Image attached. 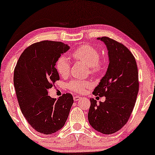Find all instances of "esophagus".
<instances>
[{
  "label": "esophagus",
  "mask_w": 155,
  "mask_h": 155,
  "mask_svg": "<svg viewBox=\"0 0 155 155\" xmlns=\"http://www.w3.org/2000/svg\"><path fill=\"white\" fill-rule=\"evenodd\" d=\"M81 98V96H79V95H75V96H74V101H79V100H80V99Z\"/></svg>",
  "instance_id": "34e87169"
}]
</instances>
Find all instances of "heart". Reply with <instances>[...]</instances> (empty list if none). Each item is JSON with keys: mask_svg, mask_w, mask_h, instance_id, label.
I'll return each instance as SVG.
<instances>
[{"mask_svg": "<svg viewBox=\"0 0 155 155\" xmlns=\"http://www.w3.org/2000/svg\"><path fill=\"white\" fill-rule=\"evenodd\" d=\"M73 59L81 62L87 65L92 74H96L101 69L102 63L100 61V53L95 47L90 45L80 46L73 51L71 54ZM57 71L62 77H66L70 73V64L65 56H61L57 60ZM91 87V83L88 81L74 80L68 85V87L72 91L82 93L87 89Z\"/></svg>", "mask_w": 155, "mask_h": 155, "instance_id": "1", "label": "heart"}]
</instances>
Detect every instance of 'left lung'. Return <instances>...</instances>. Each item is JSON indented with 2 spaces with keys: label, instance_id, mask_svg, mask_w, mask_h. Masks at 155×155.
<instances>
[{
  "label": "left lung",
  "instance_id": "8db88e82",
  "mask_svg": "<svg viewBox=\"0 0 155 155\" xmlns=\"http://www.w3.org/2000/svg\"><path fill=\"white\" fill-rule=\"evenodd\" d=\"M97 39L106 45L109 64L92 93L105 96L106 101L97 104L90 99L88 120L92 128L108 135L120 130L130 117L139 90L138 72L136 59L125 46L108 37Z\"/></svg>",
  "mask_w": 155,
  "mask_h": 155
}]
</instances>
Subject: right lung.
I'll use <instances>...</instances> for the list:
<instances>
[{"label":"right lung","mask_w":155,"mask_h":155,"mask_svg":"<svg viewBox=\"0 0 155 155\" xmlns=\"http://www.w3.org/2000/svg\"><path fill=\"white\" fill-rule=\"evenodd\" d=\"M70 49L59 41H43L26 48L14 73V85L22 114L37 132L52 134L63 127L74 104L71 94L58 99L48 90L60 79L57 60Z\"/></svg>","instance_id":"obj_1"}]
</instances>
